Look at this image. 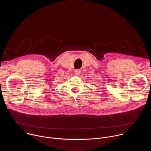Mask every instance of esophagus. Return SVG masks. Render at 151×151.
<instances>
[{
    "mask_svg": "<svg viewBox=\"0 0 151 151\" xmlns=\"http://www.w3.org/2000/svg\"><path fill=\"white\" fill-rule=\"evenodd\" d=\"M75 73L76 75H79L81 74V70L79 69H76L75 71Z\"/></svg>",
    "mask_w": 151,
    "mask_h": 151,
    "instance_id": "esophagus-1",
    "label": "esophagus"
}]
</instances>
